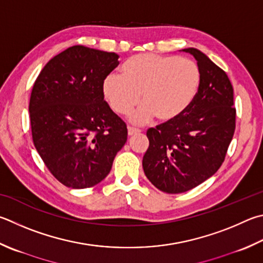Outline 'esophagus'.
I'll return each instance as SVG.
<instances>
[{
  "instance_id": "esophagus-1",
  "label": "esophagus",
  "mask_w": 263,
  "mask_h": 263,
  "mask_svg": "<svg viewBox=\"0 0 263 263\" xmlns=\"http://www.w3.org/2000/svg\"><path fill=\"white\" fill-rule=\"evenodd\" d=\"M141 131L140 130H138V128H133V127H128L127 128V133H128V136H135V135H138V133H140Z\"/></svg>"
}]
</instances>
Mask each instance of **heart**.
Masks as SVG:
<instances>
[{"mask_svg": "<svg viewBox=\"0 0 263 263\" xmlns=\"http://www.w3.org/2000/svg\"><path fill=\"white\" fill-rule=\"evenodd\" d=\"M201 83L197 63L179 56L138 54L127 59L122 76L109 74L102 92L118 115H127L141 100L142 106L131 116L135 124L153 117L169 123L180 117L194 101Z\"/></svg>", "mask_w": 263, "mask_h": 263, "instance_id": "heart-1", "label": "heart"}]
</instances>
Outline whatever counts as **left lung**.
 Returning a JSON list of instances; mask_svg holds the SVG:
<instances>
[{
	"label": "left lung",
	"instance_id": "1",
	"mask_svg": "<svg viewBox=\"0 0 263 263\" xmlns=\"http://www.w3.org/2000/svg\"><path fill=\"white\" fill-rule=\"evenodd\" d=\"M197 60L201 83L183 115L147 131L142 159L146 177L162 192L192 190L216 173L236 128L233 88L227 73L195 48L183 49Z\"/></svg>",
	"mask_w": 263,
	"mask_h": 263
}]
</instances>
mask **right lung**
Listing matches in <instances>:
<instances>
[{
  "instance_id": "right-lung-1",
  "label": "right lung",
  "mask_w": 263,
  "mask_h": 263,
  "mask_svg": "<svg viewBox=\"0 0 263 263\" xmlns=\"http://www.w3.org/2000/svg\"><path fill=\"white\" fill-rule=\"evenodd\" d=\"M118 57L70 47L52 57L33 85L28 106L33 142L51 175L68 187L102 181L127 140L126 124L102 92Z\"/></svg>"
}]
</instances>
